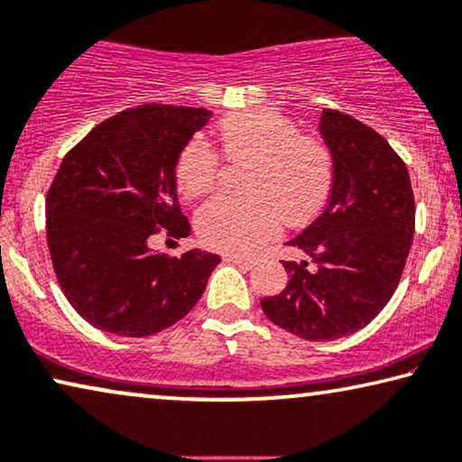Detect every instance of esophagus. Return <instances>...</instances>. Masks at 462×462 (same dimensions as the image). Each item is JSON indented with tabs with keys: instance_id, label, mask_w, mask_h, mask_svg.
I'll list each match as a JSON object with an SVG mask.
<instances>
[{
	"instance_id": "esophagus-1",
	"label": "esophagus",
	"mask_w": 462,
	"mask_h": 462,
	"mask_svg": "<svg viewBox=\"0 0 462 462\" xmlns=\"http://www.w3.org/2000/svg\"><path fill=\"white\" fill-rule=\"evenodd\" d=\"M224 262H226V263H234V265H238V268H243V270H251L253 265H255V262H253V259L238 257V255H226V257H224Z\"/></svg>"
}]
</instances>
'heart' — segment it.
Masks as SVG:
<instances>
[{"instance_id": "heart-1", "label": "heart", "mask_w": 462, "mask_h": 462, "mask_svg": "<svg viewBox=\"0 0 462 462\" xmlns=\"http://www.w3.org/2000/svg\"><path fill=\"white\" fill-rule=\"evenodd\" d=\"M228 161L246 163L240 190L217 194L197 211L199 240L209 249L246 255L274 236L281 222L308 224L327 205L335 181V161L327 142L274 108H253L224 116L217 125ZM219 173V157L203 138L186 142L175 161L181 197L209 192Z\"/></svg>"}]
</instances>
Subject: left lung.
<instances>
[{
  "label": "left lung",
  "mask_w": 462,
  "mask_h": 462,
  "mask_svg": "<svg viewBox=\"0 0 462 462\" xmlns=\"http://www.w3.org/2000/svg\"><path fill=\"white\" fill-rule=\"evenodd\" d=\"M335 161L324 211L289 240L303 262H282V293L262 299L276 327L333 341L366 327L398 287L414 236V194L404 161L374 129L339 110L320 115Z\"/></svg>",
  "instance_id": "8db88e82"
}]
</instances>
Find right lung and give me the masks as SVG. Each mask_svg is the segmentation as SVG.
<instances>
[{"label": "right lung", "instance_id": "right-lung-1", "mask_svg": "<svg viewBox=\"0 0 462 462\" xmlns=\"http://www.w3.org/2000/svg\"><path fill=\"white\" fill-rule=\"evenodd\" d=\"M211 110L142 104L96 125L62 159L45 230L62 293L92 327L148 337L181 320L203 295L219 255L151 249L165 234L186 238L175 161Z\"/></svg>", "mask_w": 462, "mask_h": 462}]
</instances>
